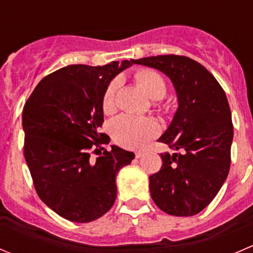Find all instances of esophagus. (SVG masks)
Returning <instances> with one entry per match:
<instances>
[{"label":"esophagus","instance_id":"1","mask_svg":"<svg viewBox=\"0 0 253 253\" xmlns=\"http://www.w3.org/2000/svg\"><path fill=\"white\" fill-rule=\"evenodd\" d=\"M143 154H144V153H143V152H137L136 154H134V155H136L137 159H139V158H142V157H143Z\"/></svg>","mask_w":253,"mask_h":253}]
</instances>
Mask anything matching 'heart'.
<instances>
[{
	"label": "heart",
	"instance_id": "b5f03b06",
	"mask_svg": "<svg viewBox=\"0 0 253 253\" xmlns=\"http://www.w3.org/2000/svg\"><path fill=\"white\" fill-rule=\"evenodd\" d=\"M134 78L147 91L152 99L159 100L167 94V84L159 73L150 70H141L136 72ZM121 86V79L115 78L109 83L104 91L103 110L110 114L116 109V98ZM160 128L155 120L150 117L121 115L111 124V134L119 144L131 149L142 148L149 139L158 136Z\"/></svg>",
	"mask_w": 253,
	"mask_h": 253
}]
</instances>
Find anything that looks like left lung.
Masks as SVG:
<instances>
[{
    "instance_id": "1",
    "label": "left lung",
    "mask_w": 253,
    "mask_h": 253,
    "mask_svg": "<svg viewBox=\"0 0 253 253\" xmlns=\"http://www.w3.org/2000/svg\"><path fill=\"white\" fill-rule=\"evenodd\" d=\"M132 63L168 76L177 96L171 124L158 139L174 153H162V169L149 176L150 196L170 215H195L214 200L230 169L234 128L228 99L218 81L186 56H152Z\"/></svg>"
}]
</instances>
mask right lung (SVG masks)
<instances>
[{"instance_id": "add662e5", "label": "right lung", "mask_w": 253, "mask_h": 253, "mask_svg": "<svg viewBox=\"0 0 253 253\" xmlns=\"http://www.w3.org/2000/svg\"><path fill=\"white\" fill-rule=\"evenodd\" d=\"M132 66L119 61L105 66L70 65L40 81L23 108L24 157L40 200L76 223L103 216L117 195V172L134 154L117 145L100 152L109 137L103 96L109 83ZM94 149L101 155L90 158Z\"/></svg>"}]
</instances>
